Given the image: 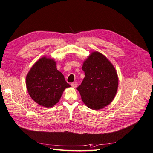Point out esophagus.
I'll return each instance as SVG.
<instances>
[{"mask_svg":"<svg viewBox=\"0 0 153 153\" xmlns=\"http://www.w3.org/2000/svg\"><path fill=\"white\" fill-rule=\"evenodd\" d=\"M71 86H72V88H76L77 86V84H76V83H71Z\"/></svg>","mask_w":153,"mask_h":153,"instance_id":"esophagus-1","label":"esophagus"}]
</instances>
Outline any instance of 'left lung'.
<instances>
[{
	"mask_svg": "<svg viewBox=\"0 0 153 153\" xmlns=\"http://www.w3.org/2000/svg\"><path fill=\"white\" fill-rule=\"evenodd\" d=\"M85 78L77 90L83 103L91 109L100 110L114 100L118 88L116 68L107 58L93 51L83 62Z\"/></svg>",
	"mask_w": 153,
	"mask_h": 153,
	"instance_id": "left-lung-1",
	"label": "left lung"
}]
</instances>
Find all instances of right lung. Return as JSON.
I'll list each match as a JSON object with an SVG mask.
<instances>
[{"instance_id": "right-lung-1", "label": "right lung", "mask_w": 153, "mask_h": 153, "mask_svg": "<svg viewBox=\"0 0 153 153\" xmlns=\"http://www.w3.org/2000/svg\"><path fill=\"white\" fill-rule=\"evenodd\" d=\"M29 95L39 105L52 107L59 102L63 91L71 87L57 70L52 58L42 56L33 64L26 77Z\"/></svg>"}]
</instances>
